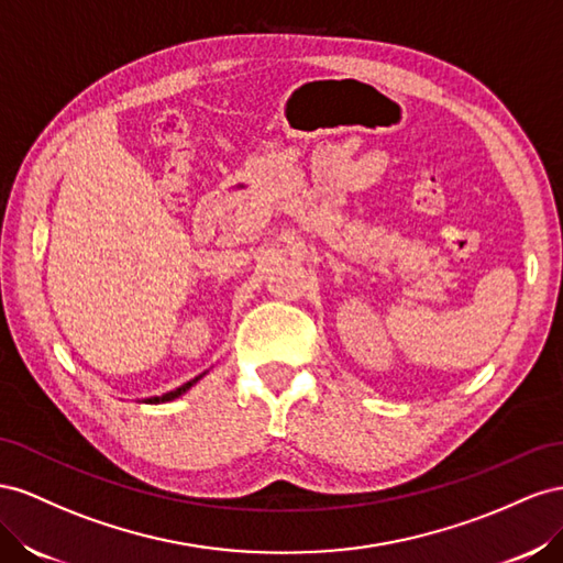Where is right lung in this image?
Returning a JSON list of instances; mask_svg holds the SVG:
<instances>
[{"mask_svg":"<svg viewBox=\"0 0 563 563\" xmlns=\"http://www.w3.org/2000/svg\"><path fill=\"white\" fill-rule=\"evenodd\" d=\"M205 375V373H202ZM202 375H198L196 379H190V382H186V384H181L179 389H174V391H169V394H163V396H151V398H146V404H165V400H174V398H179L181 394H186L192 384H196Z\"/></svg>","mask_w":563,"mask_h":563,"instance_id":"obj_1","label":"right lung"}]
</instances>
